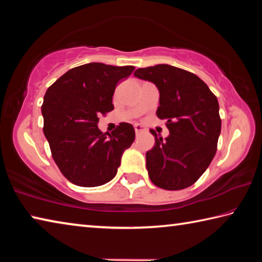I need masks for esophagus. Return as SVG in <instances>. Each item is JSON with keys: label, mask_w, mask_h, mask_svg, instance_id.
<instances>
[{"label": "esophagus", "mask_w": 262, "mask_h": 262, "mask_svg": "<svg viewBox=\"0 0 262 262\" xmlns=\"http://www.w3.org/2000/svg\"><path fill=\"white\" fill-rule=\"evenodd\" d=\"M134 129H135L136 134H140V133L144 132V127L142 126V125H139V123H136V125L134 126Z\"/></svg>", "instance_id": "esophagus-1"}]
</instances>
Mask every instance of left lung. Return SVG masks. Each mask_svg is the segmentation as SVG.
Wrapping results in <instances>:
<instances>
[{"label": "left lung", "mask_w": 262, "mask_h": 262, "mask_svg": "<svg viewBox=\"0 0 262 262\" xmlns=\"http://www.w3.org/2000/svg\"><path fill=\"white\" fill-rule=\"evenodd\" d=\"M134 76L152 82L159 91L157 117L170 132L165 140L156 132L155 145L145 154L152 183L163 189L192 186L214 158L221 134L220 106L215 95L196 75L170 64L139 68Z\"/></svg>", "instance_id": "obj_1"}]
</instances>
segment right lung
Instances as JSON below:
<instances>
[{
    "mask_svg": "<svg viewBox=\"0 0 262 262\" xmlns=\"http://www.w3.org/2000/svg\"><path fill=\"white\" fill-rule=\"evenodd\" d=\"M135 67L91 62L68 70L48 88L41 113L43 134L66 178L82 187L112 180L135 130L121 122L111 133L99 130V115L112 111L115 86Z\"/></svg>",
    "mask_w": 262,
    "mask_h": 262,
    "instance_id": "obj_1",
    "label": "right lung"
}]
</instances>
